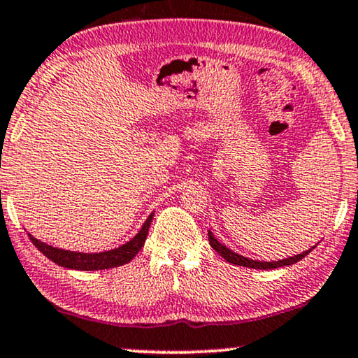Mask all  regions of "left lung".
<instances>
[{
    "mask_svg": "<svg viewBox=\"0 0 358 358\" xmlns=\"http://www.w3.org/2000/svg\"><path fill=\"white\" fill-rule=\"evenodd\" d=\"M208 240H210V245H212V248L215 252H218L220 255L225 258L227 262H230V264L234 265H240V266H248V268H257V270H272V268H278V266H287V265H294L296 262L302 260L303 257H307L310 252H312L313 248L307 250V252L300 253V255H295V257H290V258H285V260H278V262H258V260H250L247 257H242L238 255V253L231 252V250H228L225 245H222L218 242L217 238L212 235V231H208Z\"/></svg>",
    "mask_w": 358,
    "mask_h": 358,
    "instance_id": "8db88e82",
    "label": "left lung"
}]
</instances>
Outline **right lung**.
<instances>
[{
	"instance_id": "right-lung-1",
	"label": "right lung",
	"mask_w": 358,
	"mask_h": 358,
	"mask_svg": "<svg viewBox=\"0 0 358 358\" xmlns=\"http://www.w3.org/2000/svg\"><path fill=\"white\" fill-rule=\"evenodd\" d=\"M153 213L146 218V222L141 227V230L133 236L128 243L122 245V247L108 250V252L101 253H80V252H68V250L55 248L50 245L40 242L34 236L28 234L29 240H31L34 247H36L45 257H48L51 262L58 264L64 268L73 270H105V268H115V266L124 265L131 262L140 248L145 245L146 235H148L150 223H152Z\"/></svg>"
}]
</instances>
